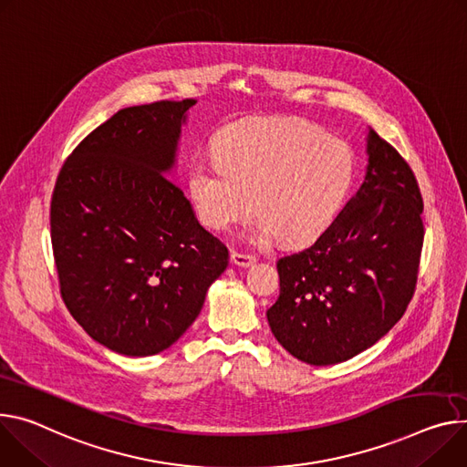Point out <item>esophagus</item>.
I'll list each match as a JSON object with an SVG mask.
<instances>
[{
  "mask_svg": "<svg viewBox=\"0 0 467 467\" xmlns=\"http://www.w3.org/2000/svg\"><path fill=\"white\" fill-rule=\"evenodd\" d=\"M231 261H233V265H236L240 268H249L257 263L255 255H245V253H240V251L231 253Z\"/></svg>",
  "mask_w": 467,
  "mask_h": 467,
  "instance_id": "esophagus-1",
  "label": "esophagus"
}]
</instances>
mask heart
Here are the masks:
<instances>
[{
	"mask_svg": "<svg viewBox=\"0 0 467 467\" xmlns=\"http://www.w3.org/2000/svg\"><path fill=\"white\" fill-rule=\"evenodd\" d=\"M216 154L188 165V195L199 220L229 229L255 204L253 234H275L285 245L307 244L326 231L356 175L352 149L300 119L236 124L220 136Z\"/></svg>",
	"mask_w": 467,
	"mask_h": 467,
	"instance_id": "b5f03b06",
	"label": "heart"
}]
</instances>
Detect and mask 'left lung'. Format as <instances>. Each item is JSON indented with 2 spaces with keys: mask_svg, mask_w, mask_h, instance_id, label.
Returning <instances> with one entry per match:
<instances>
[{
  "mask_svg": "<svg viewBox=\"0 0 467 467\" xmlns=\"http://www.w3.org/2000/svg\"><path fill=\"white\" fill-rule=\"evenodd\" d=\"M365 179L317 240L277 261L266 311L277 343L309 365L343 363L404 315L417 281L422 199L402 156L372 129Z\"/></svg>",
  "mask_w": 467,
  "mask_h": 467,
  "instance_id": "1",
  "label": "left lung"
}]
</instances>
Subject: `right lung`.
<instances>
[{
  "mask_svg": "<svg viewBox=\"0 0 467 467\" xmlns=\"http://www.w3.org/2000/svg\"><path fill=\"white\" fill-rule=\"evenodd\" d=\"M195 100L117 111L83 140L56 182L50 227L61 296L111 352L145 358L177 343L229 266L175 186Z\"/></svg>",
  "mask_w": 467,
  "mask_h": 467,
  "instance_id": "add662e5",
  "label": "right lung"
}]
</instances>
